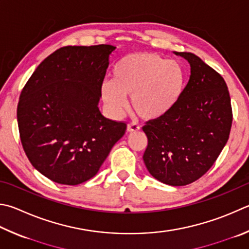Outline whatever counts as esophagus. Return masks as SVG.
<instances>
[{
  "mask_svg": "<svg viewBox=\"0 0 249 249\" xmlns=\"http://www.w3.org/2000/svg\"><path fill=\"white\" fill-rule=\"evenodd\" d=\"M140 129L139 126L135 123H130L127 125V132L128 133H135V132H138Z\"/></svg>",
  "mask_w": 249,
  "mask_h": 249,
  "instance_id": "1",
  "label": "esophagus"
}]
</instances>
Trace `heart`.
Returning <instances> with one entry per match:
<instances>
[{
  "label": "heart",
  "mask_w": 249,
  "mask_h": 249,
  "mask_svg": "<svg viewBox=\"0 0 249 249\" xmlns=\"http://www.w3.org/2000/svg\"><path fill=\"white\" fill-rule=\"evenodd\" d=\"M185 87V71L178 62L156 53L124 56L113 69V79L101 84L102 99L111 113L120 115L130 97L133 110L146 121L165 116L178 102Z\"/></svg>",
  "instance_id": "1"
}]
</instances>
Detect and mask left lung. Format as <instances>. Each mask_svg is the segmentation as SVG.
Wrapping results in <instances>:
<instances>
[{"mask_svg":"<svg viewBox=\"0 0 249 249\" xmlns=\"http://www.w3.org/2000/svg\"><path fill=\"white\" fill-rule=\"evenodd\" d=\"M191 65L178 102L165 116L148 121L143 162L153 178L171 186L195 182L209 170L228 142L231 98L219 73L191 52H174Z\"/></svg>","mask_w":249,"mask_h":249,"instance_id":"8db88e82","label":"left lung"}]
</instances>
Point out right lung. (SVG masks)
Returning a JSON list of instances; mask_svg holds the SVG:
<instances>
[{
	"label": "right lung",
	"mask_w": 249,
	"mask_h": 249,
	"mask_svg": "<svg viewBox=\"0 0 249 249\" xmlns=\"http://www.w3.org/2000/svg\"><path fill=\"white\" fill-rule=\"evenodd\" d=\"M116 48L64 47L40 63L17 107L22 148L53 182L78 185L93 178L123 137L126 124L99 110L101 84Z\"/></svg>",
	"instance_id": "right-lung-1"
}]
</instances>
